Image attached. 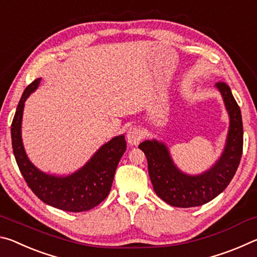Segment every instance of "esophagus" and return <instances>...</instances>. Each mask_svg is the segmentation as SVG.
I'll list each match as a JSON object with an SVG mask.
<instances>
[{
  "label": "esophagus",
  "mask_w": 257,
  "mask_h": 257,
  "mask_svg": "<svg viewBox=\"0 0 257 257\" xmlns=\"http://www.w3.org/2000/svg\"><path fill=\"white\" fill-rule=\"evenodd\" d=\"M144 138V132L138 125H132L127 132V141L130 145H138Z\"/></svg>",
  "instance_id": "obj_1"
}]
</instances>
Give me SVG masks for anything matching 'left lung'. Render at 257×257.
<instances>
[{
  "mask_svg": "<svg viewBox=\"0 0 257 257\" xmlns=\"http://www.w3.org/2000/svg\"><path fill=\"white\" fill-rule=\"evenodd\" d=\"M216 87L229 112L230 128L222 156L210 170L199 176H187L176 168L162 143L146 141L138 146L146 155L155 193L172 206L194 207L212 201L227 188L240 163L243 144L240 108L224 81H217Z\"/></svg>",
  "mask_w": 257,
  "mask_h": 257,
  "instance_id": "8db88e82",
  "label": "left lung"
}]
</instances>
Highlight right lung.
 Masks as SVG:
<instances>
[{"instance_id": "add662e5", "label": "right lung", "mask_w": 257, "mask_h": 257, "mask_svg": "<svg viewBox=\"0 0 257 257\" xmlns=\"http://www.w3.org/2000/svg\"><path fill=\"white\" fill-rule=\"evenodd\" d=\"M40 81L41 78H37L24 90L12 120V149L17 164L28 187L41 201L68 212L88 211L102 203L110 193L116 167L127 147L124 136L112 138L84 168L71 176L54 177L41 172L28 160L21 142L24 104Z\"/></svg>"}]
</instances>
